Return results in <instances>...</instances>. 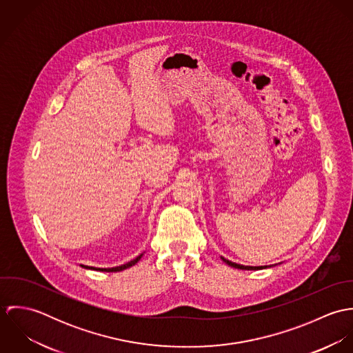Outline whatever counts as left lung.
Here are the masks:
<instances>
[{
  "instance_id": "8db88e82",
  "label": "left lung",
  "mask_w": 353,
  "mask_h": 353,
  "mask_svg": "<svg viewBox=\"0 0 353 353\" xmlns=\"http://www.w3.org/2000/svg\"><path fill=\"white\" fill-rule=\"evenodd\" d=\"M221 259H223V262H225L227 265H230L231 268H235V269H242V270H258V269H266V268H269V266H246V265H241V263H235V262H232V261H228V259H225L224 256H221ZM270 266H273V265H270Z\"/></svg>"
}]
</instances>
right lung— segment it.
<instances>
[{"label":"right lung","mask_w":353,"mask_h":353,"mask_svg":"<svg viewBox=\"0 0 353 353\" xmlns=\"http://www.w3.org/2000/svg\"><path fill=\"white\" fill-rule=\"evenodd\" d=\"M143 255H144V254H140V255H137L134 259H132V261H129V262H126V263H123V265H121V266H115V268H94V266H87V265H81V266L85 268V269H92V270H99V272H121V270H125V269H128V268L136 265V263L141 259Z\"/></svg>","instance_id":"right-lung-1"}]
</instances>
